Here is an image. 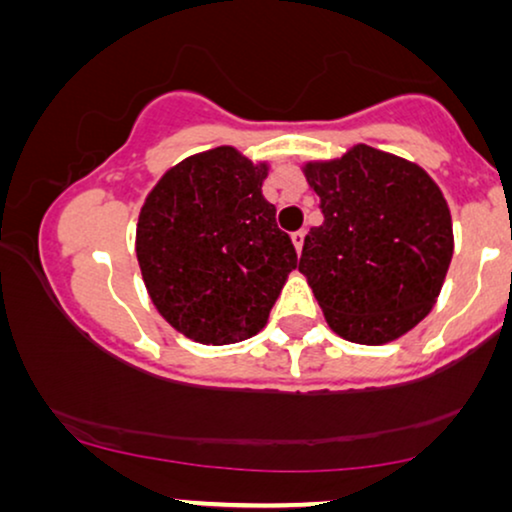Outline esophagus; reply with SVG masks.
<instances>
[{
  "label": "esophagus",
  "instance_id": "esophagus-1",
  "mask_svg": "<svg viewBox=\"0 0 512 512\" xmlns=\"http://www.w3.org/2000/svg\"><path fill=\"white\" fill-rule=\"evenodd\" d=\"M304 236H306L304 229H299V232L292 234V243L294 248H297V253H301V248H304Z\"/></svg>",
  "mask_w": 512,
  "mask_h": 512
}]
</instances>
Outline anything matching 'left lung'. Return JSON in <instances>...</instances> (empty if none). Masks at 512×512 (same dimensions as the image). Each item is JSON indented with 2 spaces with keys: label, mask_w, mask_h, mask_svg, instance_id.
Listing matches in <instances>:
<instances>
[{
  "label": "left lung",
  "mask_w": 512,
  "mask_h": 512,
  "mask_svg": "<svg viewBox=\"0 0 512 512\" xmlns=\"http://www.w3.org/2000/svg\"><path fill=\"white\" fill-rule=\"evenodd\" d=\"M304 174L325 220L304 239L299 271L329 327L364 345L406 334L431 311L452 259L441 190L420 167L369 146Z\"/></svg>",
  "instance_id": "8db88e82"
}]
</instances>
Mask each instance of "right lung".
<instances>
[{
  "label": "right lung",
  "mask_w": 512,
  "mask_h": 512,
  "mask_svg": "<svg viewBox=\"0 0 512 512\" xmlns=\"http://www.w3.org/2000/svg\"><path fill=\"white\" fill-rule=\"evenodd\" d=\"M266 167L234 148L187 157L148 194L136 257L157 311L199 343L225 345L266 325L287 273L292 239L262 197Z\"/></svg>",
  "instance_id": "right-lung-1"
}]
</instances>
